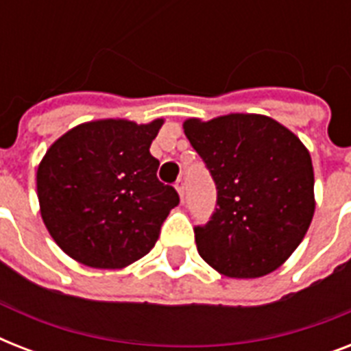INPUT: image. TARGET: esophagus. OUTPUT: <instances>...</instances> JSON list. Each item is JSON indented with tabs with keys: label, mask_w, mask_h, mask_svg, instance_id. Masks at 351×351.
Segmentation results:
<instances>
[{
	"label": "esophagus",
	"mask_w": 351,
	"mask_h": 351,
	"mask_svg": "<svg viewBox=\"0 0 351 351\" xmlns=\"http://www.w3.org/2000/svg\"><path fill=\"white\" fill-rule=\"evenodd\" d=\"M176 191H178V195H180V200H184V195H186V184H184V180L182 178H178L175 184Z\"/></svg>",
	"instance_id": "34e87169"
}]
</instances>
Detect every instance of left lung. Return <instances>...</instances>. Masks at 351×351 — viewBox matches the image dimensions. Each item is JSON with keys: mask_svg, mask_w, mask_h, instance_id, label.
I'll list each match as a JSON object with an SVG mask.
<instances>
[{"mask_svg": "<svg viewBox=\"0 0 351 351\" xmlns=\"http://www.w3.org/2000/svg\"><path fill=\"white\" fill-rule=\"evenodd\" d=\"M184 132L217 184V206L195 228L204 261L231 278L275 271L302 242L315 213L310 151L264 114L189 118Z\"/></svg>", "mask_w": 351, "mask_h": 351, "instance_id": "obj_1", "label": "left lung"}]
</instances>
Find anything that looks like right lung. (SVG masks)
Returning <instances> with one entry per match:
<instances>
[{"mask_svg": "<svg viewBox=\"0 0 351 351\" xmlns=\"http://www.w3.org/2000/svg\"><path fill=\"white\" fill-rule=\"evenodd\" d=\"M164 120L80 123L47 149L36 173L43 224L80 264L121 269L153 250L180 198L149 153Z\"/></svg>", "mask_w": 351, "mask_h": 351, "instance_id": "right-lung-1", "label": "right lung"}]
</instances>
